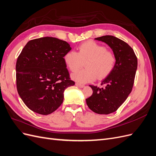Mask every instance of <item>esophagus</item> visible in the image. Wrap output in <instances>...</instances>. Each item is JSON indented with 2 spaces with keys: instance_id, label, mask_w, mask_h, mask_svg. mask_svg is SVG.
I'll return each mask as SVG.
<instances>
[{
  "instance_id": "34e87169",
  "label": "esophagus",
  "mask_w": 156,
  "mask_h": 156,
  "mask_svg": "<svg viewBox=\"0 0 156 156\" xmlns=\"http://www.w3.org/2000/svg\"><path fill=\"white\" fill-rule=\"evenodd\" d=\"M75 85H76L77 87H79V88H83L84 87V84H79V83H75Z\"/></svg>"
}]
</instances>
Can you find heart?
I'll return each instance as SVG.
<instances>
[{"label":"heart","instance_id":"heart-1","mask_svg":"<svg viewBox=\"0 0 156 156\" xmlns=\"http://www.w3.org/2000/svg\"><path fill=\"white\" fill-rule=\"evenodd\" d=\"M65 64L72 72H75L84 65L86 68L72 74L74 81L87 83L94 81L98 77H107L114 69L116 64V56L112 51L97 42L88 40L80 45L77 53L69 51L64 56Z\"/></svg>","mask_w":156,"mask_h":156}]
</instances>
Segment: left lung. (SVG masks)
Instances as JSON below:
<instances>
[{"label": "left lung", "mask_w": 156, "mask_h": 156, "mask_svg": "<svg viewBox=\"0 0 156 156\" xmlns=\"http://www.w3.org/2000/svg\"><path fill=\"white\" fill-rule=\"evenodd\" d=\"M95 40L110 47L116 56V64L111 73L103 79L101 85L104 84V87L90 85L93 93L86 101L93 112L108 115L115 112L131 93L137 68V58L133 49L118 37L107 35Z\"/></svg>", "instance_id": "8db88e82"}]
</instances>
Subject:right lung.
Returning a JSON list of instances; mask_svg holds the SVG:
<instances>
[{
	"label": "right lung",
	"instance_id": "add662e5",
	"mask_svg": "<svg viewBox=\"0 0 156 156\" xmlns=\"http://www.w3.org/2000/svg\"><path fill=\"white\" fill-rule=\"evenodd\" d=\"M71 49L53 37L32 40L23 49L16 62L17 90L31 111L48 115L62 103L66 88L75 84L64 60Z\"/></svg>",
	"mask_w": 156,
	"mask_h": 156
}]
</instances>
